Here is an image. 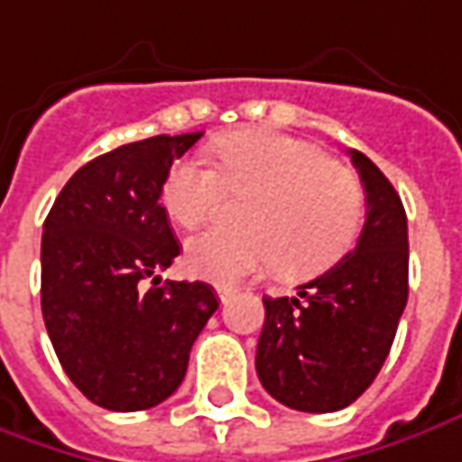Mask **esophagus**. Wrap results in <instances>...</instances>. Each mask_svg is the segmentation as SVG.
Returning a JSON list of instances; mask_svg holds the SVG:
<instances>
[{"label":"esophagus","instance_id":"34e87169","mask_svg":"<svg viewBox=\"0 0 462 462\" xmlns=\"http://www.w3.org/2000/svg\"><path fill=\"white\" fill-rule=\"evenodd\" d=\"M217 296H219V300H222V303H227V300H230V296H232V288H227V285H217Z\"/></svg>","mask_w":462,"mask_h":462}]
</instances>
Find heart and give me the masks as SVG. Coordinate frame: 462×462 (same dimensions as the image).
I'll return each mask as SVG.
<instances>
[{
    "label": "heart",
    "mask_w": 462,
    "mask_h": 462,
    "mask_svg": "<svg viewBox=\"0 0 462 462\" xmlns=\"http://www.w3.org/2000/svg\"><path fill=\"white\" fill-rule=\"evenodd\" d=\"M212 169L179 159L162 202L181 227L205 222L222 189L250 191L243 227H209L189 237L184 263L194 275L235 283L278 263L288 275L319 273L349 253L364 222L362 184L321 146L271 128L232 131L209 146Z\"/></svg>",
    "instance_id": "heart-1"
}]
</instances>
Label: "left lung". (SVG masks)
Returning <instances> with one entry per match:
<instances>
[{
	"mask_svg": "<svg viewBox=\"0 0 462 462\" xmlns=\"http://www.w3.org/2000/svg\"><path fill=\"white\" fill-rule=\"evenodd\" d=\"M366 194L359 243L293 298H263L255 369L278 402L337 412L362 397L387 359L407 306V215L372 159L351 149Z\"/></svg>",
	"mask_w": 462,
	"mask_h": 462,
	"instance_id": "left-lung-1",
	"label": "left lung"
}]
</instances>
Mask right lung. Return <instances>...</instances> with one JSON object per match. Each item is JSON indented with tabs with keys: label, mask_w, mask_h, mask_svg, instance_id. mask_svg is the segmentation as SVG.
<instances>
[{
	"label": "right lung",
	"mask_w": 462,
	"mask_h": 462,
	"mask_svg": "<svg viewBox=\"0 0 462 462\" xmlns=\"http://www.w3.org/2000/svg\"><path fill=\"white\" fill-rule=\"evenodd\" d=\"M199 139L202 131L162 134L88 162L42 227L40 293L52 349L75 387L113 412L171 397L219 306L212 285L159 275L179 255L162 184Z\"/></svg>",
	"instance_id": "right-lung-1"
}]
</instances>
